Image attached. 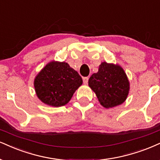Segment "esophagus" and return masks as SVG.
Instances as JSON below:
<instances>
[{
    "instance_id": "34e87169",
    "label": "esophagus",
    "mask_w": 160,
    "mask_h": 160,
    "mask_svg": "<svg viewBox=\"0 0 160 160\" xmlns=\"http://www.w3.org/2000/svg\"><path fill=\"white\" fill-rule=\"evenodd\" d=\"M88 79H89V78H88V77H84V78H83L84 84H88Z\"/></svg>"
}]
</instances>
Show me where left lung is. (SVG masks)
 <instances>
[{
	"label": "left lung",
	"instance_id": "8db88e82",
	"mask_svg": "<svg viewBox=\"0 0 160 160\" xmlns=\"http://www.w3.org/2000/svg\"><path fill=\"white\" fill-rule=\"evenodd\" d=\"M98 101L106 108L119 105L125 101L129 91V82L125 71L119 65L102 63L98 71L88 81Z\"/></svg>",
	"mask_w": 160,
	"mask_h": 160
}]
</instances>
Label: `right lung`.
<instances>
[{
	"label": "right lung",
	"mask_w": 160,
	"mask_h": 160,
	"mask_svg": "<svg viewBox=\"0 0 160 160\" xmlns=\"http://www.w3.org/2000/svg\"><path fill=\"white\" fill-rule=\"evenodd\" d=\"M82 84L78 72L68 63L52 62L35 78L34 86L39 99L53 107L68 103L75 91Z\"/></svg>",
	"instance_id": "right-lung-1"
}]
</instances>
